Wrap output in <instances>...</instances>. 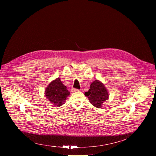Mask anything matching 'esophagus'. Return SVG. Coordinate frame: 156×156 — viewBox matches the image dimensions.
Segmentation results:
<instances>
[{"label":"esophagus","instance_id":"1","mask_svg":"<svg viewBox=\"0 0 156 156\" xmlns=\"http://www.w3.org/2000/svg\"><path fill=\"white\" fill-rule=\"evenodd\" d=\"M79 90H80V89H75V88H72L71 89V91L73 92H76V91H79Z\"/></svg>","mask_w":156,"mask_h":156}]
</instances>
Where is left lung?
<instances>
[{"label":"left lung","mask_w":156,"mask_h":156,"mask_svg":"<svg viewBox=\"0 0 156 156\" xmlns=\"http://www.w3.org/2000/svg\"><path fill=\"white\" fill-rule=\"evenodd\" d=\"M85 95L88 97L90 103L97 108H100L109 97L104 84L97 80L90 84V89L85 93Z\"/></svg>","instance_id":"8db88e82"}]
</instances>
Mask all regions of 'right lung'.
<instances>
[{
  "mask_svg": "<svg viewBox=\"0 0 156 156\" xmlns=\"http://www.w3.org/2000/svg\"><path fill=\"white\" fill-rule=\"evenodd\" d=\"M45 93L46 98L57 106H60L64 104L70 94L67 87L63 85L59 78L48 85Z\"/></svg>",
  "mask_w": 156,
  "mask_h": 156,
  "instance_id": "right-lung-1",
  "label": "right lung"
}]
</instances>
